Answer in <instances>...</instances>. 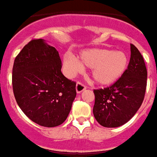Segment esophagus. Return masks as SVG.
I'll use <instances>...</instances> for the list:
<instances>
[{"instance_id": "esophagus-1", "label": "esophagus", "mask_w": 157, "mask_h": 157, "mask_svg": "<svg viewBox=\"0 0 157 157\" xmlns=\"http://www.w3.org/2000/svg\"><path fill=\"white\" fill-rule=\"evenodd\" d=\"M84 90H86V86L81 82H78L77 84H76V91H77L78 94L83 92Z\"/></svg>"}]
</instances>
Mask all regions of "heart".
Returning <instances> with one entry per match:
<instances>
[{
	"instance_id": "1",
	"label": "heart",
	"mask_w": 157,
	"mask_h": 157,
	"mask_svg": "<svg viewBox=\"0 0 157 157\" xmlns=\"http://www.w3.org/2000/svg\"><path fill=\"white\" fill-rule=\"evenodd\" d=\"M129 64L126 53L122 51L114 52L107 48L85 49L76 58L70 54L63 57V66L70 76L83 70L84 67L91 68V76L99 85H110L120 79L125 73Z\"/></svg>"
}]
</instances>
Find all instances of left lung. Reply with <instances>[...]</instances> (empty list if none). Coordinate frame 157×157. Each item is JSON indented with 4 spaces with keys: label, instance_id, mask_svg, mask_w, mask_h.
<instances>
[{
    "label": "left lung",
    "instance_id": "8db88e82",
    "mask_svg": "<svg viewBox=\"0 0 157 157\" xmlns=\"http://www.w3.org/2000/svg\"><path fill=\"white\" fill-rule=\"evenodd\" d=\"M130 59L125 73L111 86L94 90L93 113L104 127L121 126L133 117L142 104L147 83V70L142 55L130 44Z\"/></svg>",
    "mask_w": 157,
    "mask_h": 157
}]
</instances>
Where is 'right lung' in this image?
Returning a JSON list of instances; mask_svg holds the SVG:
<instances>
[{
	"label": "right lung",
	"instance_id": "add662e5",
	"mask_svg": "<svg viewBox=\"0 0 157 157\" xmlns=\"http://www.w3.org/2000/svg\"><path fill=\"white\" fill-rule=\"evenodd\" d=\"M55 48L43 39H33L16 57L12 89L25 115L39 125L54 127L67 119L76 97V83L61 72Z\"/></svg>",
	"mask_w": 157,
	"mask_h": 157
}]
</instances>
